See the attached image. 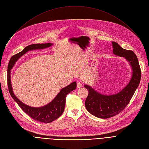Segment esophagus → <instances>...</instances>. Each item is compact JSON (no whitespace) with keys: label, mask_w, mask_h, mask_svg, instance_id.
<instances>
[{"label":"esophagus","mask_w":149,"mask_h":149,"mask_svg":"<svg viewBox=\"0 0 149 149\" xmlns=\"http://www.w3.org/2000/svg\"><path fill=\"white\" fill-rule=\"evenodd\" d=\"M77 88H80L81 87H82V84L80 82H77Z\"/></svg>","instance_id":"esophagus-1"}]
</instances>
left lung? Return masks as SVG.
I'll return each instance as SVG.
<instances>
[{
  "label": "left lung",
  "mask_w": 149,
  "mask_h": 149,
  "mask_svg": "<svg viewBox=\"0 0 149 149\" xmlns=\"http://www.w3.org/2000/svg\"><path fill=\"white\" fill-rule=\"evenodd\" d=\"M113 54L116 56L123 57L129 63L132 69V75L128 84L118 93L112 95H104L95 91L89 85L84 86L89 91L85 101L87 111L100 118H109L121 112L129 104L138 87L141 72L138 58L135 54L123 49L118 43L112 42Z\"/></svg>",
  "instance_id": "obj_1"
}]
</instances>
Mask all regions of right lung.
<instances>
[{
  "instance_id": "right-lung-1",
  "label": "right lung",
  "mask_w": 149,
  "mask_h": 149,
  "mask_svg": "<svg viewBox=\"0 0 149 149\" xmlns=\"http://www.w3.org/2000/svg\"><path fill=\"white\" fill-rule=\"evenodd\" d=\"M53 45L52 43H38L30 45L23 49V51L13 56L8 63V86L10 95L13 99L16 102L20 107L22 110L24 111L28 115L31 117L36 121L49 123L56 119L58 118L61 115L65 110V106L66 104V97L69 93L72 92L77 88V83L74 81L70 83L67 86L62 88L60 91L50 103L42 107H31L25 104L15 95L13 92L11 80V70L15 64L16 61L25 54L28 51L36 50V49H43L51 46Z\"/></svg>"
}]
</instances>
